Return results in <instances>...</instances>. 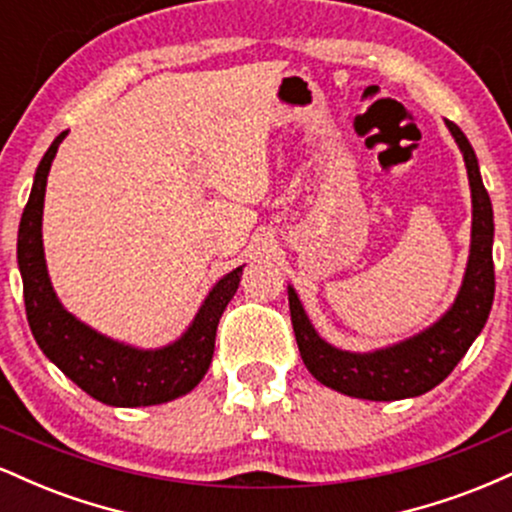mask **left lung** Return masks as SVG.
<instances>
[{
    "label": "left lung",
    "instance_id": "1",
    "mask_svg": "<svg viewBox=\"0 0 512 512\" xmlns=\"http://www.w3.org/2000/svg\"><path fill=\"white\" fill-rule=\"evenodd\" d=\"M450 134L460 146L467 166L469 190H472V243L464 279L455 303L448 313L426 327L424 332L404 339L385 349L342 351L327 344L315 332L313 322L305 315L301 298L289 286V308L298 351L305 368L315 380L342 395L373 399V402H395V399L419 397L443 383L452 368L462 361L479 332L489 320L496 276H493V209L489 192L481 182L479 161L472 144L455 122L445 120Z\"/></svg>",
    "mask_w": 512,
    "mask_h": 512
}]
</instances>
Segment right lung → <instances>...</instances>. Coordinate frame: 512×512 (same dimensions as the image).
Segmentation results:
<instances>
[{
    "label": "right lung",
    "instance_id": "obj_1",
    "mask_svg": "<svg viewBox=\"0 0 512 512\" xmlns=\"http://www.w3.org/2000/svg\"><path fill=\"white\" fill-rule=\"evenodd\" d=\"M62 132L35 170L31 197L19 223V269L23 301L31 332L43 354L86 395L110 407H151L195 390L214 356L216 327L236 296L243 267H236L214 284L195 320L180 339L161 349H137L105 337L64 310L50 284L43 250V204L48 173L60 149Z\"/></svg>",
    "mask_w": 512,
    "mask_h": 512
}]
</instances>
